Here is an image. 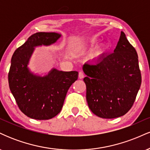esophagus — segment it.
I'll use <instances>...</instances> for the list:
<instances>
[{
    "label": "esophagus",
    "instance_id": "34e87169",
    "mask_svg": "<svg viewBox=\"0 0 150 150\" xmlns=\"http://www.w3.org/2000/svg\"><path fill=\"white\" fill-rule=\"evenodd\" d=\"M84 77H85V74H84L83 72L80 71L79 72V74H78V77L80 79H83Z\"/></svg>",
    "mask_w": 150,
    "mask_h": 150
}]
</instances>
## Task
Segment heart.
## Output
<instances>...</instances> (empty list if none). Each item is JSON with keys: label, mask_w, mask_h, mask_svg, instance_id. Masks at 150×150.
Masks as SVG:
<instances>
[{"label": "heart", "mask_w": 150, "mask_h": 150, "mask_svg": "<svg viewBox=\"0 0 150 150\" xmlns=\"http://www.w3.org/2000/svg\"><path fill=\"white\" fill-rule=\"evenodd\" d=\"M94 42H95V39H91V40L89 41V43H90V44H94ZM104 48H103V47L100 48V49H99V52H98V54H99V53L102 52V51H104Z\"/></svg>", "instance_id": "b5f03b06"}]
</instances>
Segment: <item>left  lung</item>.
<instances>
[{
  "instance_id": "8db88e82",
  "label": "left lung",
  "mask_w": 150,
  "mask_h": 150,
  "mask_svg": "<svg viewBox=\"0 0 150 150\" xmlns=\"http://www.w3.org/2000/svg\"><path fill=\"white\" fill-rule=\"evenodd\" d=\"M82 70L89 108L102 118H115L131 108L140 89L142 77L135 48L121 32L113 53L97 63H85Z\"/></svg>"
}]
</instances>
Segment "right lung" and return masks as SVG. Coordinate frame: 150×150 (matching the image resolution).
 <instances>
[{"label": "right lung", "instance_id": "right-lung-1", "mask_svg": "<svg viewBox=\"0 0 150 150\" xmlns=\"http://www.w3.org/2000/svg\"><path fill=\"white\" fill-rule=\"evenodd\" d=\"M61 37L56 32H37L18 48L11 59L8 82L20 111L36 120L51 119L61 112L68 89L77 80V71L64 72L53 68L41 76L27 65L36 46H49Z\"/></svg>", "mask_w": 150, "mask_h": 150}]
</instances>
